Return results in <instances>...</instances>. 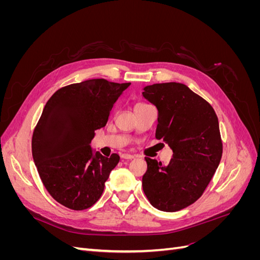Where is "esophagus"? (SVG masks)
I'll use <instances>...</instances> for the list:
<instances>
[{"label":"esophagus","mask_w":260,"mask_h":260,"mask_svg":"<svg viewBox=\"0 0 260 260\" xmlns=\"http://www.w3.org/2000/svg\"><path fill=\"white\" fill-rule=\"evenodd\" d=\"M121 158H123V159H133V158H135V156L130 155V154H122Z\"/></svg>","instance_id":"esophagus-1"}]
</instances>
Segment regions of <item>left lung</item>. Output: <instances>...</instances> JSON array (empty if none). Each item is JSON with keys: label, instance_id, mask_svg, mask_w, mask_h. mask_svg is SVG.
Here are the masks:
<instances>
[{"label": "left lung", "instance_id": "1", "mask_svg": "<svg viewBox=\"0 0 260 260\" xmlns=\"http://www.w3.org/2000/svg\"><path fill=\"white\" fill-rule=\"evenodd\" d=\"M142 94L158 111L156 139L174 152L167 165L145 157L143 191L155 208L178 211L201 198L218 168L222 156L218 117L183 83H155Z\"/></svg>", "mask_w": 260, "mask_h": 260}]
</instances>
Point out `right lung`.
<instances>
[{"instance_id": "1", "label": "right lung", "mask_w": 260, "mask_h": 260, "mask_svg": "<svg viewBox=\"0 0 260 260\" xmlns=\"http://www.w3.org/2000/svg\"><path fill=\"white\" fill-rule=\"evenodd\" d=\"M130 84L90 79L60 88L46 102L31 147L43 185L62 206L90 208L103 193L119 156L93 153L90 143Z\"/></svg>"}]
</instances>
